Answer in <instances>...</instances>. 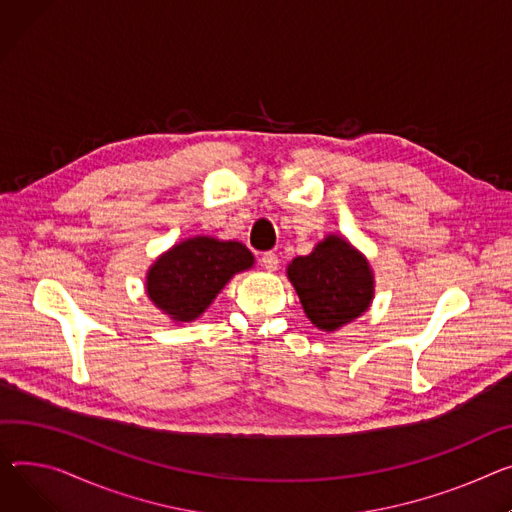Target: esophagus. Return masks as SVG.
Returning <instances> with one entry per match:
<instances>
[{"label":"esophagus","instance_id":"obj_1","mask_svg":"<svg viewBox=\"0 0 512 512\" xmlns=\"http://www.w3.org/2000/svg\"><path fill=\"white\" fill-rule=\"evenodd\" d=\"M261 265H263L267 271H276V269H278V265H280V259H278V255H276V253L267 251V253H263V255H261Z\"/></svg>","mask_w":512,"mask_h":512}]
</instances>
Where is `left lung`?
<instances>
[{"instance_id":"8db88e82","label":"left lung","mask_w":512,"mask_h":512,"mask_svg":"<svg viewBox=\"0 0 512 512\" xmlns=\"http://www.w3.org/2000/svg\"><path fill=\"white\" fill-rule=\"evenodd\" d=\"M286 276L304 315L327 333L362 317L374 298V274L368 259L346 236L329 232L315 249L292 259Z\"/></svg>"}]
</instances>
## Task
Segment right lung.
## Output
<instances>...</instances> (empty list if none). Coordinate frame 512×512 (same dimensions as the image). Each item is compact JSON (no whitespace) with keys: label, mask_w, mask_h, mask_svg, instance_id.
Returning a JSON list of instances; mask_svg holds the SVG:
<instances>
[{"label":"right lung","mask_w":512,"mask_h":512,"mask_svg":"<svg viewBox=\"0 0 512 512\" xmlns=\"http://www.w3.org/2000/svg\"><path fill=\"white\" fill-rule=\"evenodd\" d=\"M253 265L255 257L243 243L195 234L150 265L144 286L156 309L181 325L206 313L220 290Z\"/></svg>","instance_id":"obj_1"}]
</instances>
